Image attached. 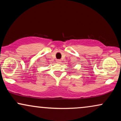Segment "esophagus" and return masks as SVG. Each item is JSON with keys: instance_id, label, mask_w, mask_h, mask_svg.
Masks as SVG:
<instances>
[{"instance_id": "esophagus-1", "label": "esophagus", "mask_w": 121, "mask_h": 121, "mask_svg": "<svg viewBox=\"0 0 121 121\" xmlns=\"http://www.w3.org/2000/svg\"><path fill=\"white\" fill-rule=\"evenodd\" d=\"M56 61H57V63H60L61 60H57Z\"/></svg>"}]
</instances>
